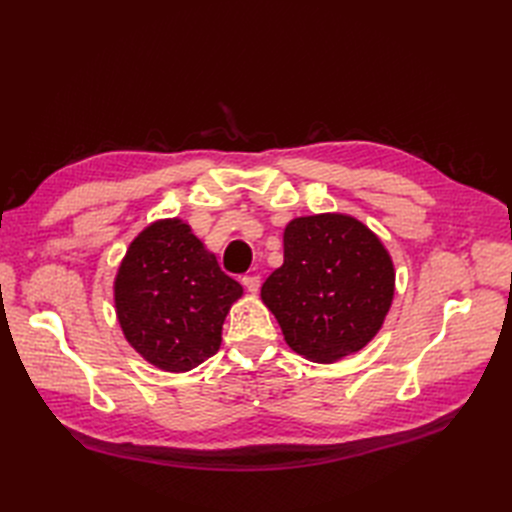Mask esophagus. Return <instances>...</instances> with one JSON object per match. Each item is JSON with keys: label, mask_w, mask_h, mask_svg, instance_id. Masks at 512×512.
<instances>
[{"label": "esophagus", "mask_w": 512, "mask_h": 512, "mask_svg": "<svg viewBox=\"0 0 512 512\" xmlns=\"http://www.w3.org/2000/svg\"><path fill=\"white\" fill-rule=\"evenodd\" d=\"M241 282L250 292H258V288H260V275H245Z\"/></svg>", "instance_id": "esophagus-1"}]
</instances>
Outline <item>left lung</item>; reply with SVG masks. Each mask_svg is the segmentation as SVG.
Returning <instances> with one entry per match:
<instances>
[{"instance_id":"8db88e82","label":"left lung","mask_w":512,"mask_h":512,"mask_svg":"<svg viewBox=\"0 0 512 512\" xmlns=\"http://www.w3.org/2000/svg\"><path fill=\"white\" fill-rule=\"evenodd\" d=\"M393 292V262L374 232L348 215L324 213L286 226L284 265L260 297L294 352L333 363L380 331Z\"/></svg>"}]
</instances>
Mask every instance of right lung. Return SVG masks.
Wrapping results in <instances>:
<instances>
[{
  "mask_svg": "<svg viewBox=\"0 0 512 512\" xmlns=\"http://www.w3.org/2000/svg\"><path fill=\"white\" fill-rule=\"evenodd\" d=\"M241 294V284L181 220L145 228L115 280L123 335L164 371H188L218 352L222 324Z\"/></svg>",
  "mask_w": 512,
  "mask_h": 512,
  "instance_id": "add662e5",
  "label": "right lung"
}]
</instances>
